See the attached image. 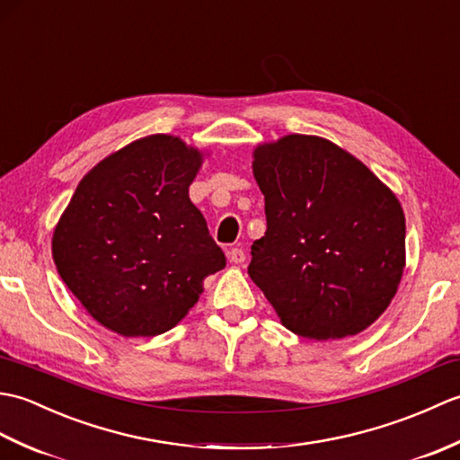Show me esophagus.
<instances>
[{"mask_svg": "<svg viewBox=\"0 0 460 460\" xmlns=\"http://www.w3.org/2000/svg\"><path fill=\"white\" fill-rule=\"evenodd\" d=\"M229 261L231 262H235V265H243V262H245V251L243 249H231L229 251Z\"/></svg>", "mask_w": 460, "mask_h": 460, "instance_id": "obj_1", "label": "esophagus"}]
</instances>
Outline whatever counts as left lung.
<instances>
[{
    "instance_id": "8db88e82",
    "label": "left lung",
    "mask_w": 460,
    "mask_h": 460,
    "mask_svg": "<svg viewBox=\"0 0 460 460\" xmlns=\"http://www.w3.org/2000/svg\"><path fill=\"white\" fill-rule=\"evenodd\" d=\"M252 158L267 231L251 247L249 277L295 334H359L384 314L403 275L402 203L320 136H282Z\"/></svg>"
}]
</instances>
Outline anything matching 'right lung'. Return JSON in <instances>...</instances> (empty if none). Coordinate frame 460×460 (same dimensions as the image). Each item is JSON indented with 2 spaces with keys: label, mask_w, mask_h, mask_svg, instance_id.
Segmentation results:
<instances>
[{
  "label": "right lung",
  "mask_w": 460,
  "mask_h": 460,
  "mask_svg": "<svg viewBox=\"0 0 460 460\" xmlns=\"http://www.w3.org/2000/svg\"><path fill=\"white\" fill-rule=\"evenodd\" d=\"M203 154L152 134L99 162L76 185L53 233V261L86 312L116 334L172 330L225 269L190 199Z\"/></svg>",
  "instance_id": "obj_1"
}]
</instances>
